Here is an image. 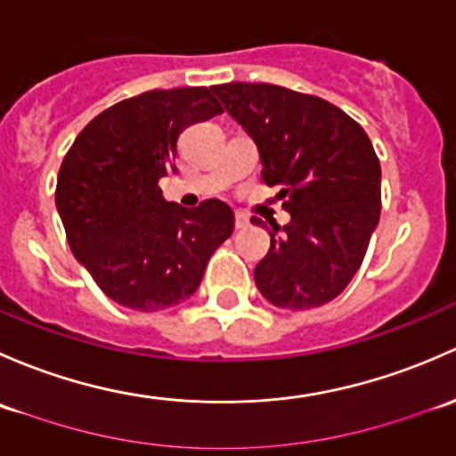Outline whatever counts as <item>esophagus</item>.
Segmentation results:
<instances>
[{"instance_id": "34e87169", "label": "esophagus", "mask_w": 456, "mask_h": 456, "mask_svg": "<svg viewBox=\"0 0 456 456\" xmlns=\"http://www.w3.org/2000/svg\"><path fill=\"white\" fill-rule=\"evenodd\" d=\"M248 226H250V219H248V215H243V213L234 215V228L243 230V228H248Z\"/></svg>"}]
</instances>
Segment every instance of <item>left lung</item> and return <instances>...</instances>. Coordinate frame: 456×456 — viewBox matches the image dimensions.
<instances>
[{"mask_svg":"<svg viewBox=\"0 0 456 456\" xmlns=\"http://www.w3.org/2000/svg\"><path fill=\"white\" fill-rule=\"evenodd\" d=\"M256 142L263 180L279 186L292 222L270 224L255 267L259 292L283 309L321 307L349 285L378 226L382 168L367 131L340 107L270 83L210 87ZM261 226L259 217H252Z\"/></svg>","mask_w":456,"mask_h":456,"instance_id":"1","label":"left lung"}]
</instances>
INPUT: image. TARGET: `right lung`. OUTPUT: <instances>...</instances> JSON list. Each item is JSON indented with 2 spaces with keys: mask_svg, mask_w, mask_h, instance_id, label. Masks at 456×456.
Here are the masks:
<instances>
[{
  "mask_svg": "<svg viewBox=\"0 0 456 456\" xmlns=\"http://www.w3.org/2000/svg\"><path fill=\"white\" fill-rule=\"evenodd\" d=\"M217 114L224 107L208 87L151 89L101 111L65 153L56 208L69 250L118 305L159 312L186 300L232 234L228 204L182 208L158 184L182 131Z\"/></svg>",
  "mask_w": 456,
  "mask_h": 456,
  "instance_id": "add662e5",
  "label": "right lung"
}]
</instances>
